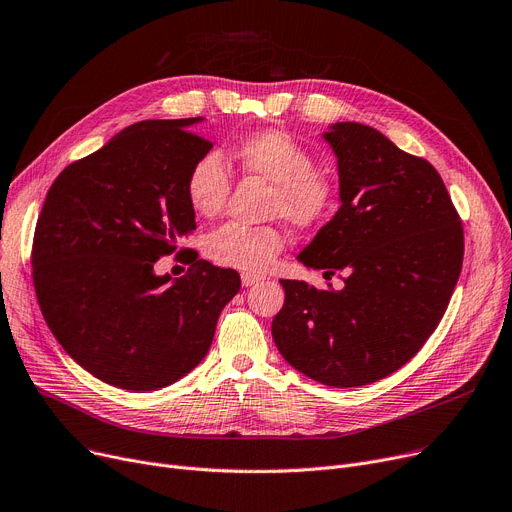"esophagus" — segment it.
Listing matches in <instances>:
<instances>
[{
	"mask_svg": "<svg viewBox=\"0 0 512 512\" xmlns=\"http://www.w3.org/2000/svg\"><path fill=\"white\" fill-rule=\"evenodd\" d=\"M240 280H242V286L249 288V286H255V284L263 282V276H257V274H249V272H242V274H240Z\"/></svg>",
	"mask_w": 512,
	"mask_h": 512,
	"instance_id": "esophagus-1",
	"label": "esophagus"
}]
</instances>
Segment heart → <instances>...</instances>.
<instances>
[{"mask_svg":"<svg viewBox=\"0 0 512 512\" xmlns=\"http://www.w3.org/2000/svg\"><path fill=\"white\" fill-rule=\"evenodd\" d=\"M230 161L245 174L270 182L267 213L294 228H311L328 218L336 203L334 180L315 168V155L286 130L249 132L230 147ZM230 170L218 153H205L186 174V199L203 218H213L230 195ZM284 249L274 226L228 222L205 240L207 255L242 272H265Z\"/></svg>","mask_w":512,"mask_h":512,"instance_id":"heart-1","label":"heart"}]
</instances>
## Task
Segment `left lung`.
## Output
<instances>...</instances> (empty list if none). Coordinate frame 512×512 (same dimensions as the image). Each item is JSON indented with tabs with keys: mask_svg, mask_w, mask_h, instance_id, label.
Here are the masks:
<instances>
[{
	"mask_svg": "<svg viewBox=\"0 0 512 512\" xmlns=\"http://www.w3.org/2000/svg\"><path fill=\"white\" fill-rule=\"evenodd\" d=\"M338 159L340 207L301 251L342 290L280 280L272 321L280 355L332 388L373 384L434 334L463 267V226L429 161L380 130L336 122L321 134Z\"/></svg>",
	"mask_w": 512,
	"mask_h": 512,
	"instance_id": "left-lung-1",
	"label": "left lung"
}]
</instances>
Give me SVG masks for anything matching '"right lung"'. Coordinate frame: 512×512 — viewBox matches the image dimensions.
<instances>
[{"mask_svg":"<svg viewBox=\"0 0 512 512\" xmlns=\"http://www.w3.org/2000/svg\"><path fill=\"white\" fill-rule=\"evenodd\" d=\"M199 122L124 128L53 180L37 220L33 282L47 326L80 367L122 390L193 371L240 290L234 270L207 261L178 280L153 270L197 228L184 184L213 147L191 130Z\"/></svg>","mask_w":512,"mask_h":512,"instance_id":"obj_1","label":"right lung"}]
</instances>
